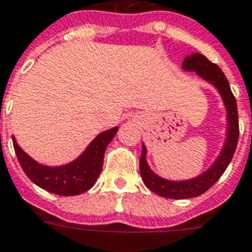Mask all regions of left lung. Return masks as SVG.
Segmentation results:
<instances>
[{
  "label": "left lung",
  "mask_w": 252,
  "mask_h": 252,
  "mask_svg": "<svg viewBox=\"0 0 252 252\" xmlns=\"http://www.w3.org/2000/svg\"><path fill=\"white\" fill-rule=\"evenodd\" d=\"M183 69L186 72H195L200 79L214 85L220 94L227 113V133L220 154L211 164V167L200 175L187 180H168L164 179L150 168L147 163V148L143 144V152L140 158V175L143 182L151 191L160 196L168 199H189L202 195L211 188L224 173L225 168L232 160L235 154L236 144L239 139V123H238V107L236 100L231 92L228 80L216 64L211 63L206 56L200 53H192L187 56L183 61Z\"/></svg>",
  "instance_id": "left-lung-1"
}]
</instances>
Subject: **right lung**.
Masks as SVG:
<instances>
[{
    "label": "right lung",
    "instance_id": "obj_1",
    "mask_svg": "<svg viewBox=\"0 0 252 252\" xmlns=\"http://www.w3.org/2000/svg\"><path fill=\"white\" fill-rule=\"evenodd\" d=\"M119 126L98 133L77 159L64 165L50 167L32 159L17 144L13 136V147L24 172L33 183L48 192L61 196H74L88 191L97 180L102 169L104 152L116 135Z\"/></svg>",
    "mask_w": 252,
    "mask_h": 252
}]
</instances>
